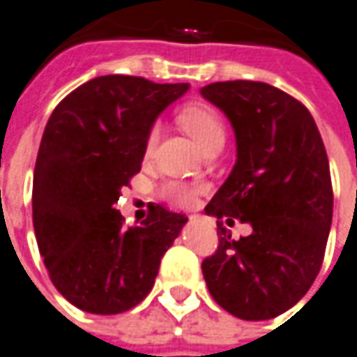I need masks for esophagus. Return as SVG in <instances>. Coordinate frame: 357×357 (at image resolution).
<instances>
[{
    "instance_id": "34e87169",
    "label": "esophagus",
    "mask_w": 357,
    "mask_h": 357,
    "mask_svg": "<svg viewBox=\"0 0 357 357\" xmlns=\"http://www.w3.org/2000/svg\"><path fill=\"white\" fill-rule=\"evenodd\" d=\"M196 219V215H190V221H194Z\"/></svg>"
}]
</instances>
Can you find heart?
<instances>
[{"mask_svg": "<svg viewBox=\"0 0 357 357\" xmlns=\"http://www.w3.org/2000/svg\"><path fill=\"white\" fill-rule=\"evenodd\" d=\"M178 125L207 151L213 146L225 144V123L221 113L207 103H190L178 111ZM159 142V126L153 125L146 138V155H151ZM198 188L184 183H169L163 186V196L176 206H190L196 199Z\"/></svg>", "mask_w": 357, "mask_h": 357, "instance_id": "b5f03b06", "label": "heart"}]
</instances>
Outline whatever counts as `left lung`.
<instances>
[{
  "label": "left lung",
  "mask_w": 357,
  "mask_h": 357,
  "mask_svg": "<svg viewBox=\"0 0 357 357\" xmlns=\"http://www.w3.org/2000/svg\"><path fill=\"white\" fill-rule=\"evenodd\" d=\"M232 123L238 159L206 206L219 246L202 261L209 294L246 321L277 317L310 290L333 221L328 158L304 103L265 82L227 80L202 88ZM252 225L232 241L222 225Z\"/></svg>",
  "instance_id": "1"
}]
</instances>
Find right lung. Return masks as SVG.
Listing matches in <instances>:
<instances>
[{
  "label": "right lung",
  "mask_w": 357,
  "mask_h": 357,
  "mask_svg": "<svg viewBox=\"0 0 357 357\" xmlns=\"http://www.w3.org/2000/svg\"><path fill=\"white\" fill-rule=\"evenodd\" d=\"M188 84L107 75L63 98L45 125L32 183V223L57 288L78 310L123 313L150 294L184 215L151 206L126 229L115 209L140 173L153 121Z\"/></svg>",
  "instance_id": "obj_1"
}]
</instances>
